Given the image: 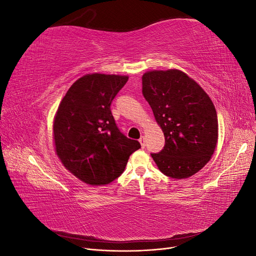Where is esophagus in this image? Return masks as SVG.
Here are the masks:
<instances>
[{
  "label": "esophagus",
  "instance_id": "esophagus-1",
  "mask_svg": "<svg viewBox=\"0 0 256 256\" xmlns=\"http://www.w3.org/2000/svg\"><path fill=\"white\" fill-rule=\"evenodd\" d=\"M138 141H140V144H141V146H142V148H144L145 145H146L145 138H144V136H141V138H140V140H138Z\"/></svg>",
  "mask_w": 256,
  "mask_h": 256
}]
</instances>
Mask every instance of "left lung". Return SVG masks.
<instances>
[{"label":"left lung","mask_w":256,"mask_h":256,"mask_svg":"<svg viewBox=\"0 0 256 256\" xmlns=\"http://www.w3.org/2000/svg\"><path fill=\"white\" fill-rule=\"evenodd\" d=\"M142 92L166 138L164 150L152 154L158 168L176 180L194 175L210 160L218 142L212 99L177 69L145 72Z\"/></svg>","instance_id":"1"}]
</instances>
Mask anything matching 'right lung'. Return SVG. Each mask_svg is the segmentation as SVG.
I'll return each instance as SVG.
<instances>
[{"instance_id":"right-lung-1","label":"right lung","mask_w":256,"mask_h":256,"mask_svg":"<svg viewBox=\"0 0 256 256\" xmlns=\"http://www.w3.org/2000/svg\"><path fill=\"white\" fill-rule=\"evenodd\" d=\"M127 81V76L85 74L58 106L53 122L56 154L85 184H110L124 172L130 154L141 147L120 132L110 109Z\"/></svg>"}]
</instances>
